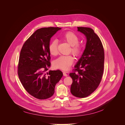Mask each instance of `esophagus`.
I'll return each instance as SVG.
<instances>
[{
  "label": "esophagus",
  "instance_id": "1",
  "mask_svg": "<svg viewBox=\"0 0 125 125\" xmlns=\"http://www.w3.org/2000/svg\"><path fill=\"white\" fill-rule=\"evenodd\" d=\"M63 75L65 76V77H67L68 76V75L67 74V72H66V71H63Z\"/></svg>",
  "mask_w": 125,
  "mask_h": 125
}]
</instances>
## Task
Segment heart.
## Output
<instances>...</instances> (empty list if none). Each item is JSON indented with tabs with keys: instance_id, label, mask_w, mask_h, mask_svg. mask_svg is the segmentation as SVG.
<instances>
[{
	"instance_id": "1",
	"label": "heart",
	"mask_w": 125,
	"mask_h": 125,
	"mask_svg": "<svg viewBox=\"0 0 125 125\" xmlns=\"http://www.w3.org/2000/svg\"><path fill=\"white\" fill-rule=\"evenodd\" d=\"M61 39L68 43L71 46L70 51L76 56H79L83 50L82 45L79 43V38L74 33L68 31L63 34ZM48 50L52 55L55 56L58 54V43L57 41H53L48 46ZM74 57L72 55H62L54 62L55 68L63 70H67L73 63Z\"/></svg>"
}]
</instances>
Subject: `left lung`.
I'll list each match as a JSON object with an SVG mask.
<instances>
[{
    "instance_id": "8db88e82",
    "label": "left lung",
    "mask_w": 125,
    "mask_h": 125,
    "mask_svg": "<svg viewBox=\"0 0 125 125\" xmlns=\"http://www.w3.org/2000/svg\"><path fill=\"white\" fill-rule=\"evenodd\" d=\"M87 41L83 54L69 75L73 80L71 93L84 98L91 95L99 85L104 70V51L98 35L90 28L78 27Z\"/></svg>"
}]
</instances>
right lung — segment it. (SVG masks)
<instances>
[{"mask_svg":"<svg viewBox=\"0 0 125 125\" xmlns=\"http://www.w3.org/2000/svg\"><path fill=\"white\" fill-rule=\"evenodd\" d=\"M58 27L39 29L25 42L19 56L18 74L26 91L39 99H45L54 93L55 86L63 76L59 70L49 71L50 53L48 46L51 38Z\"/></svg>","mask_w":125,"mask_h":125,"instance_id":"right-lung-1","label":"right lung"}]
</instances>
